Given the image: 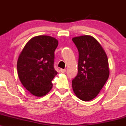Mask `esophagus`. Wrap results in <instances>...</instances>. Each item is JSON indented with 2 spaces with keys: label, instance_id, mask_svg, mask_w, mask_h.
I'll return each instance as SVG.
<instances>
[{
  "label": "esophagus",
  "instance_id": "obj_1",
  "mask_svg": "<svg viewBox=\"0 0 126 126\" xmlns=\"http://www.w3.org/2000/svg\"><path fill=\"white\" fill-rule=\"evenodd\" d=\"M60 72H61L62 73H64V72H66V69H60Z\"/></svg>",
  "mask_w": 126,
  "mask_h": 126
}]
</instances>
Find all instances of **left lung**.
Segmentation results:
<instances>
[{"mask_svg": "<svg viewBox=\"0 0 126 126\" xmlns=\"http://www.w3.org/2000/svg\"><path fill=\"white\" fill-rule=\"evenodd\" d=\"M79 51L78 72L72 88L78 98L84 101L96 97L109 77L107 56L96 39L89 35L73 38Z\"/></svg>", "mask_w": 126, "mask_h": 126, "instance_id": "left-lung-1", "label": "left lung"}]
</instances>
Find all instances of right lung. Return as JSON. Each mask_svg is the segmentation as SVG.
<instances>
[{
	"label": "right lung",
	"instance_id": "add662e5",
	"mask_svg": "<svg viewBox=\"0 0 126 126\" xmlns=\"http://www.w3.org/2000/svg\"><path fill=\"white\" fill-rule=\"evenodd\" d=\"M57 46L58 41L53 37L37 36L26 44L19 56L17 70L20 81L35 96H44L53 87L51 81L57 74L54 67Z\"/></svg>",
	"mask_w": 126,
	"mask_h": 126
}]
</instances>
